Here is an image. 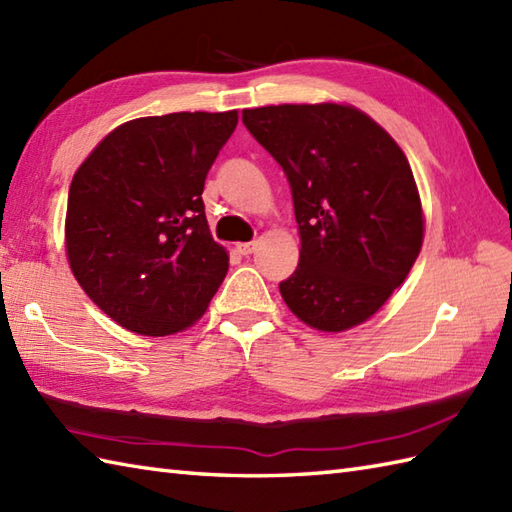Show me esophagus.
Wrapping results in <instances>:
<instances>
[{
    "label": "esophagus",
    "mask_w": 512,
    "mask_h": 512,
    "mask_svg": "<svg viewBox=\"0 0 512 512\" xmlns=\"http://www.w3.org/2000/svg\"><path fill=\"white\" fill-rule=\"evenodd\" d=\"M255 246H257L255 242H242V244L235 246V250H237L239 255H250L255 250Z\"/></svg>",
    "instance_id": "1"
}]
</instances>
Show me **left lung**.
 Listing matches in <instances>:
<instances>
[{
	"mask_svg": "<svg viewBox=\"0 0 512 512\" xmlns=\"http://www.w3.org/2000/svg\"><path fill=\"white\" fill-rule=\"evenodd\" d=\"M253 138L284 169L299 224V266L279 292L321 332L361 325L391 297L422 246V206L407 156L352 105L244 110Z\"/></svg>",
	"mask_w": 512,
	"mask_h": 512,
	"instance_id": "8db88e82",
	"label": "left lung"
}]
</instances>
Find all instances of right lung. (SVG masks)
Returning <instances> with one entry per match:
<instances>
[{
  "label": "right lung",
  "instance_id": "add662e5",
  "mask_svg": "<svg viewBox=\"0 0 512 512\" xmlns=\"http://www.w3.org/2000/svg\"><path fill=\"white\" fill-rule=\"evenodd\" d=\"M237 112L123 123L76 169L65 213L72 273L125 330L167 336L198 321L228 270L204 215V180Z\"/></svg>",
  "mask_w": 512,
  "mask_h": 512
}]
</instances>
